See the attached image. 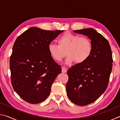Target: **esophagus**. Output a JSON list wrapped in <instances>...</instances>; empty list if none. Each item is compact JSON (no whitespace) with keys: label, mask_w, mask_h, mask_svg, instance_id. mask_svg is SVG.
Listing matches in <instances>:
<instances>
[{"label":"esophagus","mask_w":120,"mask_h":120,"mask_svg":"<svg viewBox=\"0 0 120 120\" xmlns=\"http://www.w3.org/2000/svg\"><path fill=\"white\" fill-rule=\"evenodd\" d=\"M67 71V69L66 68L64 67H63L62 68V72L63 73H66Z\"/></svg>","instance_id":"34e87169"}]
</instances>
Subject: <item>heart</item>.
Returning <instances> with one entry per match:
<instances>
[{
  "mask_svg": "<svg viewBox=\"0 0 120 120\" xmlns=\"http://www.w3.org/2000/svg\"><path fill=\"white\" fill-rule=\"evenodd\" d=\"M58 43H51L48 46L51 56L57 61H61L67 54L66 64H70L74 61L80 64L86 61L92 54V41L85 36L80 37L67 32L58 38Z\"/></svg>",
  "mask_w": 120,
  "mask_h": 120,
  "instance_id": "obj_1",
  "label": "heart"
}]
</instances>
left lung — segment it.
<instances>
[{
  "label": "left lung",
  "instance_id": "obj_1",
  "mask_svg": "<svg viewBox=\"0 0 120 120\" xmlns=\"http://www.w3.org/2000/svg\"><path fill=\"white\" fill-rule=\"evenodd\" d=\"M75 33L87 36L93 51L82 64L69 69L66 90L74 104L85 106L96 101L106 90L112 69V53L108 41L93 28L75 30Z\"/></svg>",
  "mask_w": 120,
  "mask_h": 120
}]
</instances>
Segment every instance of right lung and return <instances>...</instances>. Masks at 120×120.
Masks as SVG:
<instances>
[{"label":"right lung","mask_w":120,"mask_h":120,"mask_svg":"<svg viewBox=\"0 0 120 120\" xmlns=\"http://www.w3.org/2000/svg\"><path fill=\"white\" fill-rule=\"evenodd\" d=\"M64 31H46L33 27L15 41L10 58L11 84L21 98L38 104L49 96L53 82L61 72L48 46Z\"/></svg>","instance_id":"add662e5"}]
</instances>
